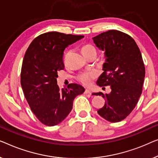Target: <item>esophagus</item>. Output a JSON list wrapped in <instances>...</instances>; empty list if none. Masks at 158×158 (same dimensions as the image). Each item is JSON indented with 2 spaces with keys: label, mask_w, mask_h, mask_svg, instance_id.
<instances>
[{
  "label": "esophagus",
  "mask_w": 158,
  "mask_h": 158,
  "mask_svg": "<svg viewBox=\"0 0 158 158\" xmlns=\"http://www.w3.org/2000/svg\"><path fill=\"white\" fill-rule=\"evenodd\" d=\"M84 93L86 94H92V92L89 89H86L85 92H84Z\"/></svg>",
  "instance_id": "34e87169"
}]
</instances>
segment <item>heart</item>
Masks as SVG:
<instances>
[{
	"label": "heart",
	"instance_id": "heart-1",
	"mask_svg": "<svg viewBox=\"0 0 158 158\" xmlns=\"http://www.w3.org/2000/svg\"><path fill=\"white\" fill-rule=\"evenodd\" d=\"M96 52V48L91 44H86L81 48V52L84 55L90 54V53ZM97 72L96 71H88L81 73L77 76V79L84 86H90L92 84V80L94 79L97 77Z\"/></svg>",
	"mask_w": 158,
	"mask_h": 158
}]
</instances>
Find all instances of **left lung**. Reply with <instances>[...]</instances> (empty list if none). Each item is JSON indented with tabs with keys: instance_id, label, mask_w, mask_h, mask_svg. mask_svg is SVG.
Here are the masks:
<instances>
[{
	"instance_id": "1",
	"label": "left lung",
	"mask_w": 158,
	"mask_h": 158,
	"mask_svg": "<svg viewBox=\"0 0 158 158\" xmlns=\"http://www.w3.org/2000/svg\"><path fill=\"white\" fill-rule=\"evenodd\" d=\"M92 39L99 49L105 51L104 72L97 84L110 86L112 90L110 94H93L105 99L97 112L111 123L120 122L134 110L143 91L145 69L141 52L135 40L119 31L110 30Z\"/></svg>"
}]
</instances>
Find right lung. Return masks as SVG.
Here are the masks:
<instances>
[{
  "label": "right lung",
  "instance_id": "right-lung-1",
  "mask_svg": "<svg viewBox=\"0 0 158 158\" xmlns=\"http://www.w3.org/2000/svg\"><path fill=\"white\" fill-rule=\"evenodd\" d=\"M82 38L84 35L45 33L33 40L24 55L22 89L31 110L45 125L61 123L72 111L75 97L84 92L77 84L60 89L56 81L58 72L64 69V51Z\"/></svg>",
  "mask_w": 158,
  "mask_h": 158
}]
</instances>
